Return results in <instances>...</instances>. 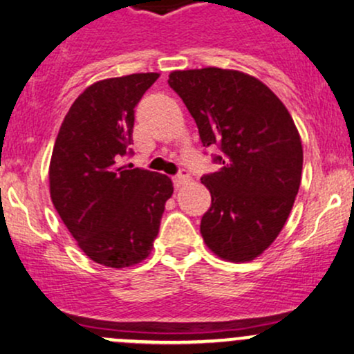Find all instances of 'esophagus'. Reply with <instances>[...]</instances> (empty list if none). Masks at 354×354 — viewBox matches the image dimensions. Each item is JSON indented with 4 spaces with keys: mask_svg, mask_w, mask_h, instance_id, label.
Masks as SVG:
<instances>
[{
    "mask_svg": "<svg viewBox=\"0 0 354 354\" xmlns=\"http://www.w3.org/2000/svg\"><path fill=\"white\" fill-rule=\"evenodd\" d=\"M187 180H189V172L185 169H182L180 172L174 177V184H176V187H180V185H184Z\"/></svg>",
    "mask_w": 354,
    "mask_h": 354,
    "instance_id": "1",
    "label": "esophagus"
}]
</instances>
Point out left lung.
<instances>
[{
	"label": "left lung",
	"mask_w": 354,
	"mask_h": 354,
	"mask_svg": "<svg viewBox=\"0 0 354 354\" xmlns=\"http://www.w3.org/2000/svg\"><path fill=\"white\" fill-rule=\"evenodd\" d=\"M169 86L187 106L221 169L201 178L211 207L204 243L219 258L252 261L275 241L299 192L304 151L283 102L253 75L233 69L174 71Z\"/></svg>",
	"instance_id": "obj_1"
}]
</instances>
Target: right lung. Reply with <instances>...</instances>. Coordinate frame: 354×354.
<instances>
[{
	"mask_svg": "<svg viewBox=\"0 0 354 354\" xmlns=\"http://www.w3.org/2000/svg\"><path fill=\"white\" fill-rule=\"evenodd\" d=\"M158 75L142 72L91 84L64 118L52 151V203L79 248L104 267L145 260L174 194L163 174L120 165L131 153L135 106Z\"/></svg>",
	"mask_w": 354,
	"mask_h": 354,
	"instance_id": "add662e5",
	"label": "right lung"
}]
</instances>
